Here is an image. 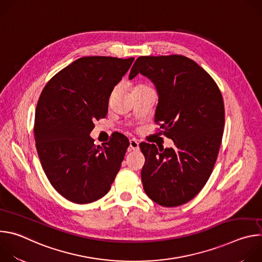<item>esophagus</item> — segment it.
<instances>
[{
	"label": "esophagus",
	"mask_w": 262,
	"mask_h": 262,
	"mask_svg": "<svg viewBox=\"0 0 262 262\" xmlns=\"http://www.w3.org/2000/svg\"><path fill=\"white\" fill-rule=\"evenodd\" d=\"M129 148L133 149V150H137L139 149V142L136 139H130L129 140Z\"/></svg>",
	"instance_id": "esophagus-1"
}]
</instances>
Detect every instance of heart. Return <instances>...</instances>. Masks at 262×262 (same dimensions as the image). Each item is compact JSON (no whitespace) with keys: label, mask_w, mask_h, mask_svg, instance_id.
Wrapping results in <instances>:
<instances>
[{"label":"heart","mask_w":262,"mask_h":262,"mask_svg":"<svg viewBox=\"0 0 262 262\" xmlns=\"http://www.w3.org/2000/svg\"><path fill=\"white\" fill-rule=\"evenodd\" d=\"M139 87H145V86H137L136 88H139Z\"/></svg>","instance_id":"b5f03b06"}]
</instances>
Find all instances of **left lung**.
<instances>
[{
	"label": "left lung",
	"mask_w": 262,
	"mask_h": 262,
	"mask_svg": "<svg viewBox=\"0 0 262 262\" xmlns=\"http://www.w3.org/2000/svg\"><path fill=\"white\" fill-rule=\"evenodd\" d=\"M139 73L155 85V120L174 143L170 148L140 144L143 188L156 203L178 206L192 200L212 172L225 122L223 97L209 74L184 56L139 57L129 80Z\"/></svg>",
	"instance_id": "8db88e82"
}]
</instances>
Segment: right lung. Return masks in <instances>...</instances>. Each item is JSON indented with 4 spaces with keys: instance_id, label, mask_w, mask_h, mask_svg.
<instances>
[{
    "instance_id": "1",
    "label": "right lung",
    "mask_w": 262,
    "mask_h": 262,
    "mask_svg": "<svg viewBox=\"0 0 262 262\" xmlns=\"http://www.w3.org/2000/svg\"><path fill=\"white\" fill-rule=\"evenodd\" d=\"M134 58L83 57L46 85L35 112V143L42 169L67 200L85 204L111 189L129 145L116 135L103 147L90 137L93 121L107 114L110 95Z\"/></svg>"
}]
</instances>
